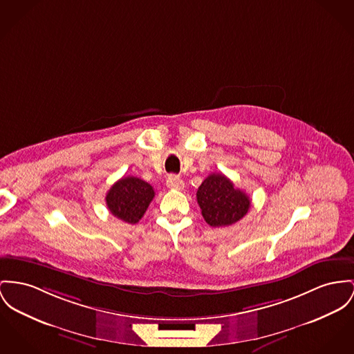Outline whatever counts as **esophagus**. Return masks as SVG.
Returning <instances> with one entry per match:
<instances>
[{"mask_svg":"<svg viewBox=\"0 0 354 354\" xmlns=\"http://www.w3.org/2000/svg\"><path fill=\"white\" fill-rule=\"evenodd\" d=\"M166 187L169 189H174V190H183L184 187H185V184L177 176H169L167 180H166Z\"/></svg>","mask_w":354,"mask_h":354,"instance_id":"obj_1","label":"esophagus"}]
</instances>
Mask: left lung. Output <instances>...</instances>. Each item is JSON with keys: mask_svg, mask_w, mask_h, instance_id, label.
<instances>
[{"mask_svg": "<svg viewBox=\"0 0 354 354\" xmlns=\"http://www.w3.org/2000/svg\"><path fill=\"white\" fill-rule=\"evenodd\" d=\"M197 203L204 220L211 227H228L243 218L250 207V197L221 173L209 174L197 190Z\"/></svg>", "mask_w": 354, "mask_h": 354, "instance_id": "obj_1", "label": "left lung"}]
</instances>
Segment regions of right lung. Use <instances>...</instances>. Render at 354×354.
<instances>
[{"label": "right lung", "instance_id": "right-lung-1", "mask_svg": "<svg viewBox=\"0 0 354 354\" xmlns=\"http://www.w3.org/2000/svg\"><path fill=\"white\" fill-rule=\"evenodd\" d=\"M154 189L138 177H123L106 194V204L115 217L137 224L154 198Z\"/></svg>", "mask_w": 354, "mask_h": 354}]
</instances>
